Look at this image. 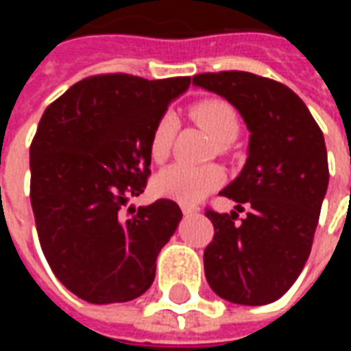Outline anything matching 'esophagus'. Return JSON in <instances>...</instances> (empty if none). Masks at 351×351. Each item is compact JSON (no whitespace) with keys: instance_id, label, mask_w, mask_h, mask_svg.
I'll use <instances>...</instances> for the list:
<instances>
[{"instance_id":"34e87169","label":"esophagus","mask_w":351,"mask_h":351,"mask_svg":"<svg viewBox=\"0 0 351 351\" xmlns=\"http://www.w3.org/2000/svg\"><path fill=\"white\" fill-rule=\"evenodd\" d=\"M182 213H184V216H193V214H195V210H193L191 206H182Z\"/></svg>"}]
</instances>
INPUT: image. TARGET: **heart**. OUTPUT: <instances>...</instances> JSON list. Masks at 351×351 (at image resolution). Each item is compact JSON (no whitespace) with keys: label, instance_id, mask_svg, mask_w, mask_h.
Masks as SVG:
<instances>
[{"label":"heart","instance_id":"b5f03b06","mask_svg":"<svg viewBox=\"0 0 351 351\" xmlns=\"http://www.w3.org/2000/svg\"><path fill=\"white\" fill-rule=\"evenodd\" d=\"M190 118L197 123L201 130H205L214 143L220 146H229L241 131V122L235 108L223 99H201L193 103L190 108ZM176 122L175 114L165 112L154 123L148 150L154 161H165L171 152V146L175 141ZM223 182V171L218 165H184L175 163L169 165L154 176V191L161 197L175 199L182 205H197L208 191L218 188Z\"/></svg>","mask_w":351,"mask_h":351}]
</instances>
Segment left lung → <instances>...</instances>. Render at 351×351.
Listing matches in <instances>:
<instances>
[{"label":"left lung","mask_w":351,"mask_h":351,"mask_svg":"<svg viewBox=\"0 0 351 351\" xmlns=\"http://www.w3.org/2000/svg\"><path fill=\"white\" fill-rule=\"evenodd\" d=\"M193 84L218 93L250 131L241 175L220 191L239 214L206 210L214 239L205 276L221 299L269 304L293 286L306 263L324 203L329 165L324 133L302 99L276 80L246 71L203 73Z\"/></svg>","instance_id":"1"}]
</instances>
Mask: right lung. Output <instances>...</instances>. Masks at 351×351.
Returning <instances> with one entry per match:
<instances>
[{"label": "right lung", "mask_w": 351, "mask_h": 351, "mask_svg": "<svg viewBox=\"0 0 351 351\" xmlns=\"http://www.w3.org/2000/svg\"><path fill=\"white\" fill-rule=\"evenodd\" d=\"M190 82L88 77L43 114L29 146L37 235L56 278L84 301H133L152 286L158 254L182 210L171 199L130 218L120 208L145 191L154 123Z\"/></svg>", "instance_id": "obj_1"}]
</instances>
